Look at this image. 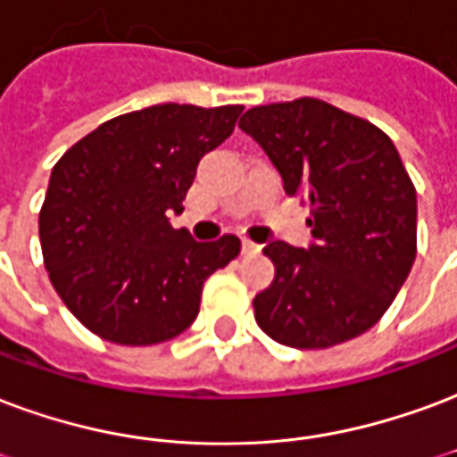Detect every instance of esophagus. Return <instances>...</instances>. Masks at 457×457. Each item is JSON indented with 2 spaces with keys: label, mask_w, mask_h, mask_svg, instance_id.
<instances>
[{
  "label": "esophagus",
  "mask_w": 457,
  "mask_h": 457,
  "mask_svg": "<svg viewBox=\"0 0 457 457\" xmlns=\"http://www.w3.org/2000/svg\"><path fill=\"white\" fill-rule=\"evenodd\" d=\"M259 249H262V246L256 245V242H252V239H242V252H245V254H256Z\"/></svg>",
  "instance_id": "1"
}]
</instances>
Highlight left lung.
Listing matches in <instances>:
<instances>
[{"instance_id": "obj_1", "label": "left lung", "mask_w": 457, "mask_h": 457, "mask_svg": "<svg viewBox=\"0 0 457 457\" xmlns=\"http://www.w3.org/2000/svg\"><path fill=\"white\" fill-rule=\"evenodd\" d=\"M239 128L310 203L314 245L269 242L276 278L254 297L256 324L290 349H329L368 332L417 256V191L387 135L322 99L246 111Z\"/></svg>"}]
</instances>
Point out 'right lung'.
Masks as SVG:
<instances>
[{
	"label": "right lung",
	"instance_id": "right-lung-1",
	"mask_svg": "<svg viewBox=\"0 0 457 457\" xmlns=\"http://www.w3.org/2000/svg\"><path fill=\"white\" fill-rule=\"evenodd\" d=\"M242 108L160 104L123 113L57 160L40 208V249L53 288L89 332L150 346L191 327L203 283L242 242H195L167 212L184 211L198 162L232 135Z\"/></svg>",
	"mask_w": 457,
	"mask_h": 457
}]
</instances>
